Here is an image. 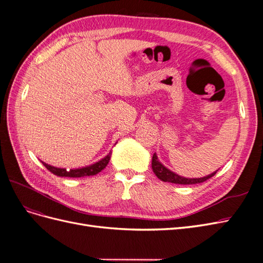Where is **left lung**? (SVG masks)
I'll use <instances>...</instances> for the list:
<instances>
[{
  "label": "left lung",
  "mask_w": 263,
  "mask_h": 263,
  "mask_svg": "<svg viewBox=\"0 0 263 263\" xmlns=\"http://www.w3.org/2000/svg\"><path fill=\"white\" fill-rule=\"evenodd\" d=\"M151 166H153V171L154 173L157 176L158 179H160L163 182H170V183H176V184H196V183H202L206 180H209L210 178H212L213 176H215V173L217 171H215L209 176L203 177V178H193V179H190V178H184V177H181L179 174L172 172L171 170H169L168 168H165V166L159 161L158 156L155 153L153 156V161H151Z\"/></svg>",
  "instance_id": "obj_1"
}]
</instances>
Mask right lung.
Segmentation results:
<instances>
[{
  "label": "right lung",
  "mask_w": 263,
  "mask_h": 263,
  "mask_svg": "<svg viewBox=\"0 0 263 263\" xmlns=\"http://www.w3.org/2000/svg\"><path fill=\"white\" fill-rule=\"evenodd\" d=\"M110 156H112V151L101 159L100 161L92 163L90 165L83 166V168H78V169H70L67 170L65 168H57V166H52L50 164H47L42 161V163L48 169L50 172H52L54 176L58 177H69V178H81V177H89V176H95L99 172H101L105 166L108 164Z\"/></svg>",
  "instance_id": "right-lung-1"
}]
</instances>
